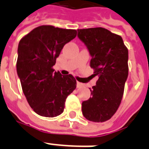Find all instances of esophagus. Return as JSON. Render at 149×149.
I'll return each instance as SVG.
<instances>
[{
  "instance_id": "1",
  "label": "esophagus",
  "mask_w": 149,
  "mask_h": 149,
  "mask_svg": "<svg viewBox=\"0 0 149 149\" xmlns=\"http://www.w3.org/2000/svg\"><path fill=\"white\" fill-rule=\"evenodd\" d=\"M77 87H78V88H79V87H81V86H83V84H81V83H79V82L77 81Z\"/></svg>"
}]
</instances>
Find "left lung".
I'll return each instance as SVG.
<instances>
[{
  "mask_svg": "<svg viewBox=\"0 0 149 149\" xmlns=\"http://www.w3.org/2000/svg\"><path fill=\"white\" fill-rule=\"evenodd\" d=\"M78 37L88 49L93 77L97 76L90 99L82 103L87 120L104 122L118 111L128 76V50L122 38L101 27L78 29Z\"/></svg>",
  "mask_w": 149,
  "mask_h": 149,
  "instance_id": "obj_1",
  "label": "left lung"
}]
</instances>
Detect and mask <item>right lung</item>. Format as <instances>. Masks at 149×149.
Wrapping results in <instances>:
<instances>
[{"mask_svg": "<svg viewBox=\"0 0 149 149\" xmlns=\"http://www.w3.org/2000/svg\"><path fill=\"white\" fill-rule=\"evenodd\" d=\"M77 33L75 29L41 25L20 40L17 72L27 101L38 115L54 118L61 114L65 99L77 87L72 75L63 76L52 68L63 46Z\"/></svg>", "mask_w": 149, "mask_h": 149, "instance_id": "obj_1", "label": "right lung"}]
</instances>
